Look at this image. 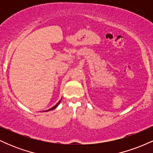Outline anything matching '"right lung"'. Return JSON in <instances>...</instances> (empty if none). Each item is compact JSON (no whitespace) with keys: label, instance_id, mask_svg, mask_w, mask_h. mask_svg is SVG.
Listing matches in <instances>:
<instances>
[{"label":"right lung","instance_id":"obj_1","mask_svg":"<svg viewBox=\"0 0 153 153\" xmlns=\"http://www.w3.org/2000/svg\"><path fill=\"white\" fill-rule=\"evenodd\" d=\"M60 101H61V100H59V102L57 103V104H56V105H54V106L53 107H52V108H50V109H48V110H46V111H44V112H45V111H49L53 110V109H54V108H57V106H58V105L59 104V103H60Z\"/></svg>","mask_w":153,"mask_h":153}]
</instances>
